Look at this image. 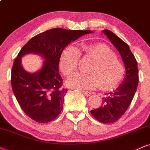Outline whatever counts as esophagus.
<instances>
[{
    "label": "esophagus",
    "mask_w": 150,
    "mask_h": 150,
    "mask_svg": "<svg viewBox=\"0 0 150 150\" xmlns=\"http://www.w3.org/2000/svg\"><path fill=\"white\" fill-rule=\"evenodd\" d=\"M83 95L86 96V97H90V96L91 95V92L88 91H83Z\"/></svg>",
    "instance_id": "esophagus-1"
}]
</instances>
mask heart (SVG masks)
I'll use <instances>...</instances> for the list:
<instances>
[{"mask_svg": "<svg viewBox=\"0 0 150 150\" xmlns=\"http://www.w3.org/2000/svg\"><path fill=\"white\" fill-rule=\"evenodd\" d=\"M92 60L86 68V74H76L68 79L70 87L91 90L100 87L104 91L113 90L120 86L125 76L126 69L115 53L103 43L83 44L81 49L67 47L62 51L59 60L62 73L69 76L79 68V58Z\"/></svg>", "mask_w": 150, "mask_h": 150, "instance_id": "heart-1", "label": "heart"}]
</instances>
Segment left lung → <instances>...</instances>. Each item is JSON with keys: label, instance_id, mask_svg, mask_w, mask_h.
I'll use <instances>...</instances> for the list:
<instances>
[{"label": "left lung", "instance_id": "obj_1", "mask_svg": "<svg viewBox=\"0 0 150 150\" xmlns=\"http://www.w3.org/2000/svg\"><path fill=\"white\" fill-rule=\"evenodd\" d=\"M111 43L118 50L126 68L122 83L114 92L106 94L102 106L91 110V114L101 123L110 124L117 121L129 108L139 81L137 61L128 44L108 30H103Z\"/></svg>", "mask_w": 150, "mask_h": 150}]
</instances>
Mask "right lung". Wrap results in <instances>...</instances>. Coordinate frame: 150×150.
Masks as SVG:
<instances>
[{"label": "right lung", "mask_w": 150, "mask_h": 150, "mask_svg": "<svg viewBox=\"0 0 150 150\" xmlns=\"http://www.w3.org/2000/svg\"><path fill=\"white\" fill-rule=\"evenodd\" d=\"M90 30L53 28L37 35L22 47L14 61L11 84L18 104L35 121L47 123L55 119L63 108L67 89L62 88L58 64L61 53L71 41ZM29 52L40 54L45 59L43 67L34 74L28 73L21 64V58Z\"/></svg>", "instance_id": "obj_1"}]
</instances>
